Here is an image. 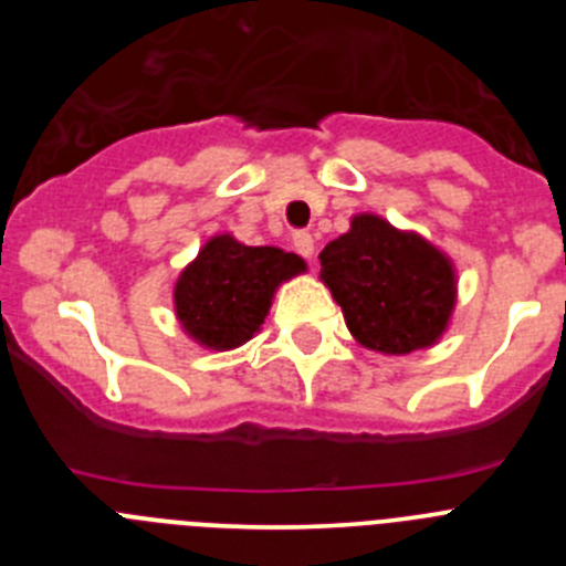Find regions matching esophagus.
<instances>
[{"mask_svg": "<svg viewBox=\"0 0 566 566\" xmlns=\"http://www.w3.org/2000/svg\"><path fill=\"white\" fill-rule=\"evenodd\" d=\"M294 249H297V254H303V258H312L314 254V238L308 232H297L294 234Z\"/></svg>", "mask_w": 566, "mask_h": 566, "instance_id": "1", "label": "esophagus"}]
</instances>
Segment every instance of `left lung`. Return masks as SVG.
I'll return each instance as SVG.
<instances>
[{"mask_svg":"<svg viewBox=\"0 0 566 566\" xmlns=\"http://www.w3.org/2000/svg\"><path fill=\"white\" fill-rule=\"evenodd\" d=\"M319 266L345 326L365 348L411 354L442 337L457 277L451 260L419 234L357 214L352 229L319 252Z\"/></svg>","mask_w":566,"mask_h":566,"instance_id":"8db88e82","label":"left lung"}]
</instances>
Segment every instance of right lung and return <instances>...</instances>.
I'll return each instance as SVG.
<instances>
[{
  "instance_id": "right-lung-1",
  "label": "right lung",
  "mask_w": 566,
  "mask_h": 566,
  "mask_svg": "<svg viewBox=\"0 0 566 566\" xmlns=\"http://www.w3.org/2000/svg\"><path fill=\"white\" fill-rule=\"evenodd\" d=\"M306 263L274 247H243L218 234L175 283V312L189 337L207 348H238L263 326L274 289Z\"/></svg>"
}]
</instances>
